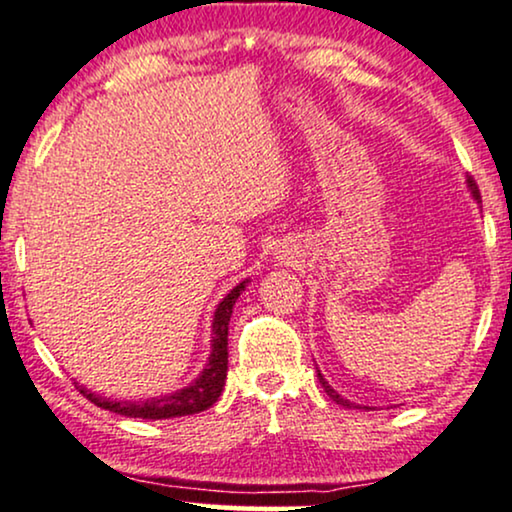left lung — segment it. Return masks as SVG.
<instances>
[{"instance_id":"1","label":"left lung","mask_w":512,"mask_h":512,"mask_svg":"<svg viewBox=\"0 0 512 512\" xmlns=\"http://www.w3.org/2000/svg\"><path fill=\"white\" fill-rule=\"evenodd\" d=\"M468 185H470V189H472V197H475L477 201H482V197H479V189H477V182H475V180H472V178H468ZM318 380H320V384H323V387H325V391H327V396H330V399H332V401H337V403H339V406L353 408V403H351V401H346V399H342V396H339V394H337V391H334V389L330 387V384H327V382H325V377H323V375H320V370H318ZM356 408H358V406H356Z\"/></svg>"}]
</instances>
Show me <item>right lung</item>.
Instances as JSON below:
<instances>
[{
  "label": "right lung",
  "mask_w": 512,
  "mask_h": 512,
  "mask_svg": "<svg viewBox=\"0 0 512 512\" xmlns=\"http://www.w3.org/2000/svg\"><path fill=\"white\" fill-rule=\"evenodd\" d=\"M246 282L232 289L230 294L220 301L213 315V344H211V358H208L206 368L197 377V382H192L189 387L175 391L170 396H159V399H147V401H109L102 399L99 394H92L85 387L80 389V394L87 401H92L94 406L111 410V413L128 415V418H142V420H166V418H182V415L201 413V410L211 408L218 401L220 391H223L225 377H227V325H230L232 306H235L237 296L242 294Z\"/></svg>",
  "instance_id": "add662e5"
}]
</instances>
